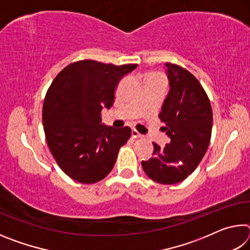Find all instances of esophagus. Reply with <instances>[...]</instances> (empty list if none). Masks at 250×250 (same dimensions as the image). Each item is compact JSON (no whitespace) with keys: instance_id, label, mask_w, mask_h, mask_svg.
<instances>
[{"instance_id":"34e87169","label":"esophagus","mask_w":250,"mask_h":250,"mask_svg":"<svg viewBox=\"0 0 250 250\" xmlns=\"http://www.w3.org/2000/svg\"><path fill=\"white\" fill-rule=\"evenodd\" d=\"M131 137H132L133 139H138V138H142V134L139 133L138 131L132 130V132H131Z\"/></svg>"}]
</instances>
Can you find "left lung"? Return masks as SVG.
<instances>
[{"label":"left lung","instance_id":"left-lung-1","mask_svg":"<svg viewBox=\"0 0 250 250\" xmlns=\"http://www.w3.org/2000/svg\"><path fill=\"white\" fill-rule=\"evenodd\" d=\"M170 90L160 119L170 142L161 147L153 142L152 158L142 161L146 174L156 183L175 184L195 170L208 147L213 112L208 97L194 76L181 66L166 65Z\"/></svg>","mask_w":250,"mask_h":250}]
</instances>
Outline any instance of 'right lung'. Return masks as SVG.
<instances>
[{
  "instance_id": "add662e5",
  "label": "right lung",
  "mask_w": 250,
  "mask_h": 250,
  "mask_svg": "<svg viewBox=\"0 0 250 250\" xmlns=\"http://www.w3.org/2000/svg\"><path fill=\"white\" fill-rule=\"evenodd\" d=\"M96 61L66 66L50 84L43 107L46 141L58 166L79 183L104 179L131 129L104 125L101 110L110 109L118 83L137 68Z\"/></svg>"
}]
</instances>
